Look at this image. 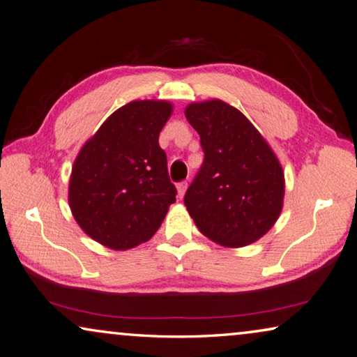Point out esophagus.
<instances>
[{
	"label": "esophagus",
	"instance_id": "34e87169",
	"mask_svg": "<svg viewBox=\"0 0 357 357\" xmlns=\"http://www.w3.org/2000/svg\"><path fill=\"white\" fill-rule=\"evenodd\" d=\"M186 188H188V183H186V182H180V183L177 185L178 197H183V196H185V191H186Z\"/></svg>",
	"mask_w": 357,
	"mask_h": 357
}]
</instances>
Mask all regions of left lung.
Instances as JSON below:
<instances>
[{
    "label": "left lung",
    "mask_w": 357,
    "mask_h": 357,
    "mask_svg": "<svg viewBox=\"0 0 357 357\" xmlns=\"http://www.w3.org/2000/svg\"><path fill=\"white\" fill-rule=\"evenodd\" d=\"M204 162L185 193L199 231L225 248L255 243L276 223L284 202L281 162L238 108L212 100L190 103Z\"/></svg>",
    "instance_id": "left-lung-1"
}]
</instances>
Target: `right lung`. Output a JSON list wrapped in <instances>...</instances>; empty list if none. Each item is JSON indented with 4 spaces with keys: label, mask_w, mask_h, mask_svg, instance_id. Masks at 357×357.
<instances>
[{
    "label": "right lung",
    "mask_w": 357,
    "mask_h": 357,
    "mask_svg": "<svg viewBox=\"0 0 357 357\" xmlns=\"http://www.w3.org/2000/svg\"><path fill=\"white\" fill-rule=\"evenodd\" d=\"M172 114L166 100H134L109 114L81 148L68 202L81 229L113 250L151 239L175 202L160 132Z\"/></svg>",
    "instance_id": "obj_1"
}]
</instances>
